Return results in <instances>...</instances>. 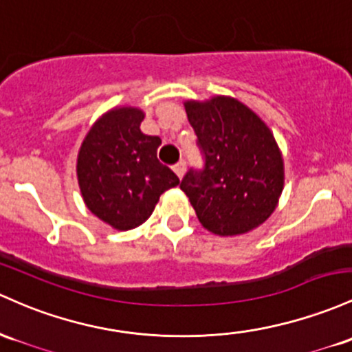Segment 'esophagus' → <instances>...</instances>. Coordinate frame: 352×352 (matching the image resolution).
I'll use <instances>...</instances> for the list:
<instances>
[{
	"label": "esophagus",
	"mask_w": 352,
	"mask_h": 352,
	"mask_svg": "<svg viewBox=\"0 0 352 352\" xmlns=\"http://www.w3.org/2000/svg\"><path fill=\"white\" fill-rule=\"evenodd\" d=\"M173 172L177 173V177H179V179H182L184 173H185V162L184 160L177 162V164L173 165Z\"/></svg>",
	"instance_id": "esophagus-1"
}]
</instances>
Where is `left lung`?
Segmentation results:
<instances>
[{
	"label": "left lung",
	"instance_id": "1",
	"mask_svg": "<svg viewBox=\"0 0 352 352\" xmlns=\"http://www.w3.org/2000/svg\"><path fill=\"white\" fill-rule=\"evenodd\" d=\"M204 168H190L180 188L200 223L217 235H239L269 219L284 187V162L272 132L230 96L185 102Z\"/></svg>",
	"mask_w": 352,
	"mask_h": 352
}]
</instances>
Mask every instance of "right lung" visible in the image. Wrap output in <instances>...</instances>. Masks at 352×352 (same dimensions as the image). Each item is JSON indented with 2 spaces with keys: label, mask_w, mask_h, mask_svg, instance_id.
Here are the masks:
<instances>
[{
  "label": "right lung",
  "mask_w": 352,
  "mask_h": 352,
  "mask_svg": "<svg viewBox=\"0 0 352 352\" xmlns=\"http://www.w3.org/2000/svg\"><path fill=\"white\" fill-rule=\"evenodd\" d=\"M144 111L113 108L85 137L76 162L83 200L113 229L130 230L152 215L155 204L179 177L157 158L158 137L142 133Z\"/></svg>",
  "instance_id": "right-lung-1"
}]
</instances>
